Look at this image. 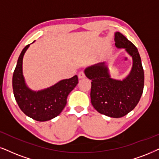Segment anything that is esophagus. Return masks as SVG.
I'll return each mask as SVG.
<instances>
[{"label": "esophagus", "instance_id": "esophagus-1", "mask_svg": "<svg viewBox=\"0 0 159 159\" xmlns=\"http://www.w3.org/2000/svg\"><path fill=\"white\" fill-rule=\"evenodd\" d=\"M78 78H85V73H84L83 71L80 72V73H78Z\"/></svg>", "mask_w": 159, "mask_h": 159}]
</instances>
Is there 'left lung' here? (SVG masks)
Returning <instances> with one entry per match:
<instances>
[{"label": "left lung", "instance_id": "8db88e82", "mask_svg": "<svg viewBox=\"0 0 159 159\" xmlns=\"http://www.w3.org/2000/svg\"><path fill=\"white\" fill-rule=\"evenodd\" d=\"M115 45L124 48L133 59V67L123 80L110 77L104 62L86 68V77L92 80L91 103L99 113L120 118L131 111L137 105L143 92L144 70L137 48L120 32L115 33Z\"/></svg>", "mask_w": 159, "mask_h": 159}]
</instances>
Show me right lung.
<instances>
[{"label":"right lung","mask_w":159,"mask_h":159,"mask_svg":"<svg viewBox=\"0 0 159 159\" xmlns=\"http://www.w3.org/2000/svg\"><path fill=\"white\" fill-rule=\"evenodd\" d=\"M29 45H26L22 51L14 71V95L25 115L37 121H48L57 116L65 107L68 94L78 83V76L61 80L55 85L38 92L30 89L26 86L23 75V56Z\"/></svg>","instance_id":"obj_1"}]
</instances>
